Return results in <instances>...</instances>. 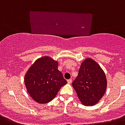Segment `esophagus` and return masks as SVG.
I'll return each instance as SVG.
<instances>
[{"label":"esophagus","instance_id":"esophagus-1","mask_svg":"<svg viewBox=\"0 0 125 125\" xmlns=\"http://www.w3.org/2000/svg\"><path fill=\"white\" fill-rule=\"evenodd\" d=\"M67 83L69 84H71V83H72V79H68V80H67Z\"/></svg>","mask_w":125,"mask_h":125}]
</instances>
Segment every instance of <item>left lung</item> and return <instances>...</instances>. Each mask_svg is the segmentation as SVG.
<instances>
[{"label": "left lung", "instance_id": "1", "mask_svg": "<svg viewBox=\"0 0 125 125\" xmlns=\"http://www.w3.org/2000/svg\"><path fill=\"white\" fill-rule=\"evenodd\" d=\"M72 86L83 104L86 106L93 105L105 92V74L96 62L86 58L81 65L78 75L72 82Z\"/></svg>", "mask_w": 125, "mask_h": 125}]
</instances>
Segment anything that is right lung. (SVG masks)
<instances>
[{
	"mask_svg": "<svg viewBox=\"0 0 125 125\" xmlns=\"http://www.w3.org/2000/svg\"><path fill=\"white\" fill-rule=\"evenodd\" d=\"M24 81L30 96L40 104L51 102L61 87L67 83L58 70L57 62L48 56L37 60L25 74Z\"/></svg>",
	"mask_w": 125,
	"mask_h": 125,
	"instance_id": "obj_1",
	"label": "right lung"
}]
</instances>
